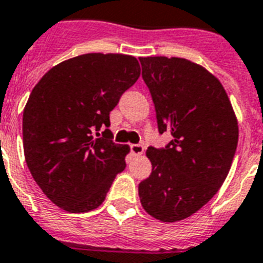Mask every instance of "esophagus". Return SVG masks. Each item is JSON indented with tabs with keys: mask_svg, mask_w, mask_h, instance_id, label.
I'll return each mask as SVG.
<instances>
[{
	"mask_svg": "<svg viewBox=\"0 0 263 263\" xmlns=\"http://www.w3.org/2000/svg\"><path fill=\"white\" fill-rule=\"evenodd\" d=\"M131 153L134 156H142L144 153V147L142 144H131Z\"/></svg>",
	"mask_w": 263,
	"mask_h": 263,
	"instance_id": "obj_1",
	"label": "esophagus"
}]
</instances>
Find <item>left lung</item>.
<instances>
[{
    "label": "left lung",
    "mask_w": 263,
    "mask_h": 263,
    "mask_svg": "<svg viewBox=\"0 0 263 263\" xmlns=\"http://www.w3.org/2000/svg\"><path fill=\"white\" fill-rule=\"evenodd\" d=\"M165 148L148 147L152 175L139 184L143 209L162 222L192 216L227 179L239 139L232 103L216 76L179 57H140Z\"/></svg>",
    "instance_id": "left-lung-1"
}]
</instances>
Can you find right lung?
Wrapping results in <instances>:
<instances>
[{
  "mask_svg": "<svg viewBox=\"0 0 263 263\" xmlns=\"http://www.w3.org/2000/svg\"><path fill=\"white\" fill-rule=\"evenodd\" d=\"M139 76L132 55L88 53L57 64L32 88L23 111L24 157L60 209L94 210L124 171L129 146L113 143L109 113ZM102 126L103 138H95Z\"/></svg>",
  "mask_w": 263,
  "mask_h": 263,
  "instance_id": "obj_1",
  "label": "right lung"
}]
</instances>
